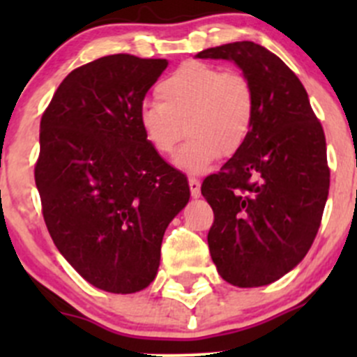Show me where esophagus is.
<instances>
[{
    "instance_id": "esophagus-1",
    "label": "esophagus",
    "mask_w": 357,
    "mask_h": 357,
    "mask_svg": "<svg viewBox=\"0 0 357 357\" xmlns=\"http://www.w3.org/2000/svg\"><path fill=\"white\" fill-rule=\"evenodd\" d=\"M188 185H190V192H192L193 199H199V197H200V181H199V179L190 178Z\"/></svg>"
}]
</instances>
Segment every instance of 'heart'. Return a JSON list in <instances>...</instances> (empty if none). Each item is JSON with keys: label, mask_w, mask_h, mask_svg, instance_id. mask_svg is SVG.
Masks as SVG:
<instances>
[{"label": "heart", "mask_w": 357, "mask_h": 357, "mask_svg": "<svg viewBox=\"0 0 357 357\" xmlns=\"http://www.w3.org/2000/svg\"><path fill=\"white\" fill-rule=\"evenodd\" d=\"M158 102L146 103L138 115L149 145L171 155L174 165L190 174H204L222 155L242 150L254 122L255 100L250 82L240 72L222 70L204 62H188L158 82Z\"/></svg>", "instance_id": "b5f03b06"}]
</instances>
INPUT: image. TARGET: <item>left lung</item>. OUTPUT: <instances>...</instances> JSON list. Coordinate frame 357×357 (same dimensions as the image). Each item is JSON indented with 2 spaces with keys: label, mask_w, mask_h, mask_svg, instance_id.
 Listing matches in <instances>:
<instances>
[{
  "label": "left lung",
  "mask_w": 357,
  "mask_h": 357,
  "mask_svg": "<svg viewBox=\"0 0 357 357\" xmlns=\"http://www.w3.org/2000/svg\"><path fill=\"white\" fill-rule=\"evenodd\" d=\"M195 59L235 63L255 100L245 145L202 185L214 211L211 257L231 285H269L305 257L321 225L330 188L325 132L297 75L264 46L229 43Z\"/></svg>",
  "instance_id": "left-lung-1"
}]
</instances>
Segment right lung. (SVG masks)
Returning <instances> with one entry per match:
<instances>
[{"instance_id":"right-lung-1","label":"right lung","mask_w":357,"mask_h":357,"mask_svg":"<svg viewBox=\"0 0 357 357\" xmlns=\"http://www.w3.org/2000/svg\"><path fill=\"white\" fill-rule=\"evenodd\" d=\"M167 63L102 56L72 70L41 117L34 178L46 228L68 264L110 294L155 280L165 229L190 200L186 176L138 121Z\"/></svg>"}]
</instances>
